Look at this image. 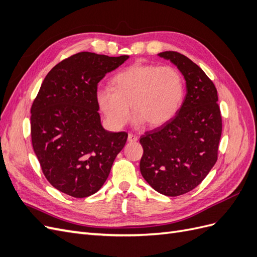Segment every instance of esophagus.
<instances>
[{"label": "esophagus", "instance_id": "esophagus-1", "mask_svg": "<svg viewBox=\"0 0 257 257\" xmlns=\"http://www.w3.org/2000/svg\"><path fill=\"white\" fill-rule=\"evenodd\" d=\"M138 141V137L134 134H128L127 136V142L130 143H133V142H137Z\"/></svg>", "mask_w": 257, "mask_h": 257}]
</instances>
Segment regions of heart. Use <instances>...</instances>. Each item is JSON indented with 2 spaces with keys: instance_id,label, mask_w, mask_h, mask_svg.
<instances>
[{
  "instance_id": "heart-1",
  "label": "heart",
  "mask_w": 257,
  "mask_h": 257,
  "mask_svg": "<svg viewBox=\"0 0 257 257\" xmlns=\"http://www.w3.org/2000/svg\"><path fill=\"white\" fill-rule=\"evenodd\" d=\"M184 96V79L174 66L135 63L116 74L112 88L96 92V100L110 126L120 128L131 115L139 123L159 127L172 120Z\"/></svg>"
}]
</instances>
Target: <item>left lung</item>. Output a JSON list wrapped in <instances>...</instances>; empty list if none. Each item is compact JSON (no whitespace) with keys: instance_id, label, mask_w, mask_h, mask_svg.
I'll return each mask as SVG.
<instances>
[{"instance_id":"1","label":"left lung","mask_w":257,"mask_h":257,"mask_svg":"<svg viewBox=\"0 0 257 257\" xmlns=\"http://www.w3.org/2000/svg\"><path fill=\"white\" fill-rule=\"evenodd\" d=\"M159 56L181 72L186 94L172 120L141 137V173L157 192L179 196L195 189L214 166L222 116L215 85L203 69L176 51Z\"/></svg>"}]
</instances>
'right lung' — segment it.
Returning <instances> with one entry per match:
<instances>
[{
    "mask_svg": "<svg viewBox=\"0 0 257 257\" xmlns=\"http://www.w3.org/2000/svg\"><path fill=\"white\" fill-rule=\"evenodd\" d=\"M128 56L79 52L61 61L45 77L31 107L33 149L49 183L67 195L96 193L126 143L125 132L100 123L97 84Z\"/></svg>",
    "mask_w": 257,
    "mask_h": 257,
    "instance_id": "obj_1",
    "label": "right lung"
}]
</instances>
